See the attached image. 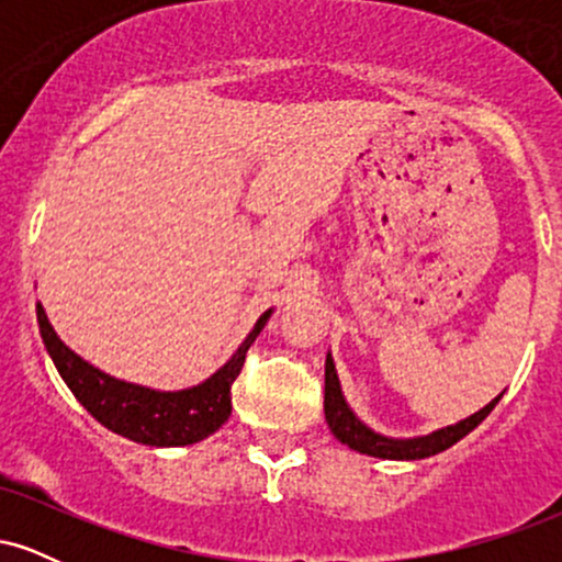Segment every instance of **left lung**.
<instances>
[{"instance_id":"obj_1","label":"left lung","mask_w":562,"mask_h":562,"mask_svg":"<svg viewBox=\"0 0 562 562\" xmlns=\"http://www.w3.org/2000/svg\"><path fill=\"white\" fill-rule=\"evenodd\" d=\"M499 398L502 393L492 404L483 406L481 412H475V415L465 417V420H460L457 425H449V428L436 430V434L409 438V441H396V438H385L375 434V430H370L364 423L357 420V415L348 409L344 393H340L333 357H327L325 362V420L330 425L333 436L338 438L340 443H346L348 449L362 451V454H370V457H383V460H423V457L438 454V451L449 449L451 443L465 438L470 430L479 428Z\"/></svg>"}]
</instances>
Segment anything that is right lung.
<instances>
[{
  "label": "right lung",
  "mask_w": 562,
  "mask_h": 562,
  "mask_svg": "<svg viewBox=\"0 0 562 562\" xmlns=\"http://www.w3.org/2000/svg\"><path fill=\"white\" fill-rule=\"evenodd\" d=\"M36 317L42 340L47 346L49 357H53L57 372L97 423H102L113 434L128 438V441L147 443V447H187V443H198L216 434L229 420L232 383L240 375L245 353H248L256 335L261 333L269 312L256 322V327L243 340V346L237 348L235 357L216 375H211L195 389L173 393L142 389V385L105 375L97 367L83 362L81 357H76L57 338L42 303H36Z\"/></svg>",
  "instance_id": "add662e5"
}]
</instances>
